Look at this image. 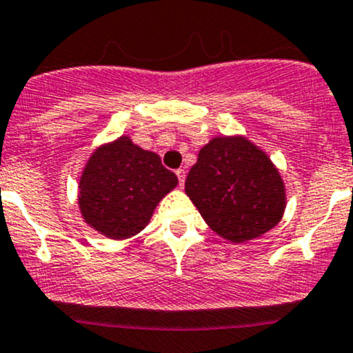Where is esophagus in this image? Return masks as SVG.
<instances>
[{"mask_svg": "<svg viewBox=\"0 0 353 353\" xmlns=\"http://www.w3.org/2000/svg\"><path fill=\"white\" fill-rule=\"evenodd\" d=\"M176 176H177V181H179V186H184V181H186V170L177 169Z\"/></svg>", "mask_w": 353, "mask_h": 353, "instance_id": "obj_1", "label": "esophagus"}]
</instances>
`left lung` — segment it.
Masks as SVG:
<instances>
[{
  "instance_id": "left-lung-1",
  "label": "left lung",
  "mask_w": 353,
  "mask_h": 353,
  "mask_svg": "<svg viewBox=\"0 0 353 353\" xmlns=\"http://www.w3.org/2000/svg\"><path fill=\"white\" fill-rule=\"evenodd\" d=\"M186 194L211 230L235 243L264 235L285 208L277 169L242 137H218L199 150L186 177Z\"/></svg>"
}]
</instances>
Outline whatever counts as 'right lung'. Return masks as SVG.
<instances>
[{"mask_svg": "<svg viewBox=\"0 0 353 353\" xmlns=\"http://www.w3.org/2000/svg\"><path fill=\"white\" fill-rule=\"evenodd\" d=\"M176 184V174L157 154L120 137L89 159L79 181L81 213L103 235L128 239L145 228L157 203Z\"/></svg>", "mask_w": 353, "mask_h": 353, "instance_id": "add662e5", "label": "right lung"}]
</instances>
